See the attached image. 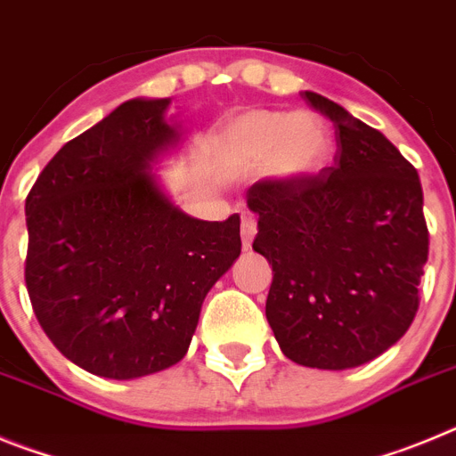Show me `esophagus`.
<instances>
[{"mask_svg": "<svg viewBox=\"0 0 456 456\" xmlns=\"http://www.w3.org/2000/svg\"><path fill=\"white\" fill-rule=\"evenodd\" d=\"M256 232H257L256 216H253V215H244V216H241V247L251 248L253 237H256Z\"/></svg>", "mask_w": 456, "mask_h": 456, "instance_id": "1", "label": "esophagus"}]
</instances>
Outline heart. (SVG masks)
Returning a JSON list of instances; mask_svg holds the SVG:
<instances>
[{
	"label": "heart",
	"instance_id": "obj_1",
	"mask_svg": "<svg viewBox=\"0 0 456 456\" xmlns=\"http://www.w3.org/2000/svg\"><path fill=\"white\" fill-rule=\"evenodd\" d=\"M225 152L241 168H269L278 180H304L331 151L326 125L310 114L256 109L225 130Z\"/></svg>",
	"mask_w": 456,
	"mask_h": 456
}]
</instances>
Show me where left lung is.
Segmentation results:
<instances>
[{"mask_svg": "<svg viewBox=\"0 0 456 456\" xmlns=\"http://www.w3.org/2000/svg\"><path fill=\"white\" fill-rule=\"evenodd\" d=\"M305 100L336 125L333 167L248 189L253 251L272 265L265 313L281 352L347 370L393 347L416 317L429 232L420 178L402 152L324 95Z\"/></svg>", "mask_w": 456, "mask_h": 456, "instance_id": "1", "label": "left lung"}]
</instances>
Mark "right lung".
I'll list each match as a JSON object with an SVG mask.
<instances>
[{"instance_id": "right-lung-1", "label": "right lung", "mask_w": 456, "mask_h": 456, "mask_svg": "<svg viewBox=\"0 0 456 456\" xmlns=\"http://www.w3.org/2000/svg\"><path fill=\"white\" fill-rule=\"evenodd\" d=\"M168 102L127 100L68 141L24 205L36 317L68 361L98 377L183 361L203 299L241 251L240 215L193 219L148 173L180 141Z\"/></svg>"}]
</instances>
